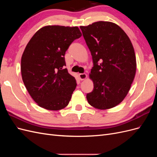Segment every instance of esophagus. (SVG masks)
Returning <instances> with one entry per match:
<instances>
[{"mask_svg":"<svg viewBox=\"0 0 157 157\" xmlns=\"http://www.w3.org/2000/svg\"><path fill=\"white\" fill-rule=\"evenodd\" d=\"M78 77H79L80 80H83L87 78V75L86 73H80L78 75Z\"/></svg>","mask_w":157,"mask_h":157,"instance_id":"34e87169","label":"esophagus"}]
</instances>
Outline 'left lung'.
<instances>
[{"label": "left lung", "mask_w": 157, "mask_h": 157, "mask_svg": "<svg viewBox=\"0 0 157 157\" xmlns=\"http://www.w3.org/2000/svg\"><path fill=\"white\" fill-rule=\"evenodd\" d=\"M80 28L94 63L89 74L94 89L86 95L88 102L101 110L113 108L125 98L134 79V47L126 33L115 23L100 21Z\"/></svg>", "instance_id": "8db88e82"}]
</instances>
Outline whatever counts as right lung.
<instances>
[{
    "label": "right lung",
    "instance_id": "obj_1",
    "mask_svg": "<svg viewBox=\"0 0 157 157\" xmlns=\"http://www.w3.org/2000/svg\"><path fill=\"white\" fill-rule=\"evenodd\" d=\"M81 36L78 27L47 25L27 43L21 56V77L39 106L52 111L67 106L77 83L63 68L64 56L70 44Z\"/></svg>",
    "mask_w": 157,
    "mask_h": 157
}]
</instances>
